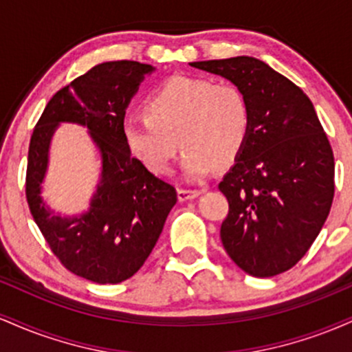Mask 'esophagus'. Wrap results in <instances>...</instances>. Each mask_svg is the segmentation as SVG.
<instances>
[{
    "mask_svg": "<svg viewBox=\"0 0 352 352\" xmlns=\"http://www.w3.org/2000/svg\"><path fill=\"white\" fill-rule=\"evenodd\" d=\"M201 195V190H187V188H179L177 190V197L180 201H187L195 199V197Z\"/></svg>",
    "mask_w": 352,
    "mask_h": 352,
    "instance_id": "34e87169",
    "label": "esophagus"
}]
</instances>
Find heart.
<instances>
[{
  "instance_id": "b5f03b06",
  "label": "heart",
  "mask_w": 352,
  "mask_h": 352,
  "mask_svg": "<svg viewBox=\"0 0 352 352\" xmlns=\"http://www.w3.org/2000/svg\"><path fill=\"white\" fill-rule=\"evenodd\" d=\"M252 132V107L240 87L204 78L172 76L152 91L145 112L122 122L125 147L153 175H167L179 140L188 180L204 179L240 157Z\"/></svg>"
}]
</instances>
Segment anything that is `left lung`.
Here are the masks:
<instances>
[{
	"label": "left lung",
	"instance_id": "8db88e82",
	"mask_svg": "<svg viewBox=\"0 0 352 352\" xmlns=\"http://www.w3.org/2000/svg\"><path fill=\"white\" fill-rule=\"evenodd\" d=\"M190 66L228 79L252 107V132L218 184L228 200L220 228L228 256L256 278L288 272L305 256L329 215L334 155L308 96L250 56Z\"/></svg>",
	"mask_w": 352,
	"mask_h": 352
}]
</instances>
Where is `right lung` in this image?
<instances>
[{
	"label": "right lung",
	"mask_w": 352,
	"mask_h": 352,
	"mask_svg": "<svg viewBox=\"0 0 352 352\" xmlns=\"http://www.w3.org/2000/svg\"><path fill=\"white\" fill-rule=\"evenodd\" d=\"M137 60H109L52 96L36 124L28 152L26 199L52 253L71 273L99 285H117L139 272L162 233L177 192L157 179L125 147L122 122L145 74ZM60 122L88 127L103 159L89 210L60 217L41 199L49 145Z\"/></svg>",
	"instance_id": "right-lung-1"
}]
</instances>
